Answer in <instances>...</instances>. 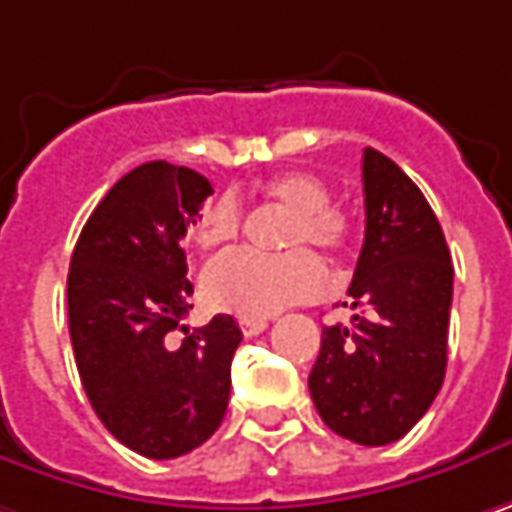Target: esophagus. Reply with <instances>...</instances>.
I'll list each match as a JSON object with an SVG mask.
<instances>
[{
	"mask_svg": "<svg viewBox=\"0 0 512 512\" xmlns=\"http://www.w3.org/2000/svg\"><path fill=\"white\" fill-rule=\"evenodd\" d=\"M269 327V318H257V316H240V330L243 336H257Z\"/></svg>",
	"mask_w": 512,
	"mask_h": 512,
	"instance_id": "1",
	"label": "esophagus"
}]
</instances>
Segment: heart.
Wrapping results in <instances>:
<instances>
[{
  "instance_id": "1",
  "label": "heart",
  "mask_w": 512,
  "mask_h": 512,
  "mask_svg": "<svg viewBox=\"0 0 512 512\" xmlns=\"http://www.w3.org/2000/svg\"><path fill=\"white\" fill-rule=\"evenodd\" d=\"M263 196L289 211L284 246H316L327 255L342 252L350 240V217L330 202L324 179L307 170H286L263 182ZM243 228L237 194H217L202 205L191 228L199 249L231 243ZM327 286V272L310 249L263 255L237 249L214 257L202 272V295L211 307L237 316H275L284 307L313 301Z\"/></svg>"
}]
</instances>
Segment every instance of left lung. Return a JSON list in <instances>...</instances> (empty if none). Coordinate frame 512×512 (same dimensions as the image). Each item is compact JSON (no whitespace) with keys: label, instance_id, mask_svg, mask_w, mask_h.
<instances>
[{"label":"left lung","instance_id":"left-lung-1","mask_svg":"<svg viewBox=\"0 0 512 512\" xmlns=\"http://www.w3.org/2000/svg\"><path fill=\"white\" fill-rule=\"evenodd\" d=\"M362 185L365 243L347 289L356 316L324 327L310 394L336 435L385 446L411 432L443 385L455 269L426 196L371 147Z\"/></svg>","mask_w":512,"mask_h":512}]
</instances>
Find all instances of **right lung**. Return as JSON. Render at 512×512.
<instances>
[{
  "instance_id": "right-lung-1",
  "label": "right lung",
  "mask_w": 512,
  "mask_h": 512,
  "mask_svg": "<svg viewBox=\"0 0 512 512\" xmlns=\"http://www.w3.org/2000/svg\"><path fill=\"white\" fill-rule=\"evenodd\" d=\"M211 194L191 167H136L98 202L69 263L83 391L109 435L153 461L179 458L220 429L243 339L231 316L182 324L194 310L182 237ZM176 329L182 340L172 339Z\"/></svg>"
}]
</instances>
